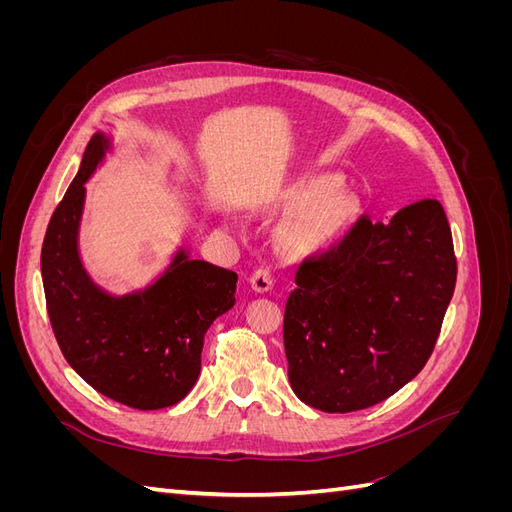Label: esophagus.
Instances as JSON below:
<instances>
[{"label": "esophagus", "instance_id": "esophagus-1", "mask_svg": "<svg viewBox=\"0 0 512 512\" xmlns=\"http://www.w3.org/2000/svg\"><path fill=\"white\" fill-rule=\"evenodd\" d=\"M273 273L267 267H258L252 275H250V286L256 292H267L273 288Z\"/></svg>", "mask_w": 512, "mask_h": 512}]
</instances>
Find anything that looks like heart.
I'll list each match as a JSON object with an SVG mask.
<instances>
[{
    "instance_id": "heart-1",
    "label": "heart",
    "mask_w": 512,
    "mask_h": 512,
    "mask_svg": "<svg viewBox=\"0 0 512 512\" xmlns=\"http://www.w3.org/2000/svg\"><path fill=\"white\" fill-rule=\"evenodd\" d=\"M342 188V179L335 175H322L309 179L303 188L294 194L292 207L309 212L292 226V241L297 245H322L329 243L352 224L354 205L350 196L337 194Z\"/></svg>"
}]
</instances>
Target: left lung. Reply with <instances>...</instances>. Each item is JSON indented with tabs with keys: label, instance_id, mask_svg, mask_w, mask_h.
Listing matches in <instances>:
<instances>
[{
	"label": "left lung",
	"instance_id": "1",
	"mask_svg": "<svg viewBox=\"0 0 512 512\" xmlns=\"http://www.w3.org/2000/svg\"><path fill=\"white\" fill-rule=\"evenodd\" d=\"M455 282L451 226L436 198L386 224L361 215L342 241L294 271L284 312L294 395L344 414L397 393L431 356Z\"/></svg>",
	"mask_w": 512,
	"mask_h": 512
}]
</instances>
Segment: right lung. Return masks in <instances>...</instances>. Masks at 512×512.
Segmentation results:
<instances>
[{
  "label": "right lung",
  "instance_id": "1",
  "mask_svg": "<svg viewBox=\"0 0 512 512\" xmlns=\"http://www.w3.org/2000/svg\"><path fill=\"white\" fill-rule=\"evenodd\" d=\"M108 141L91 138L79 173L51 215L40 269L51 327L61 354L89 386L136 410L175 406L200 374V352L211 322L235 305L237 273L183 250L143 292L111 297L79 256L85 181Z\"/></svg>",
  "mask_w": 512,
  "mask_h": 512
}]
</instances>
